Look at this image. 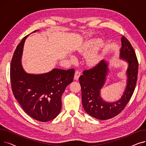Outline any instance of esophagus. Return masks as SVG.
Masks as SVG:
<instances>
[{"label":"esophagus","mask_w":146,"mask_h":146,"mask_svg":"<svg viewBox=\"0 0 146 146\" xmlns=\"http://www.w3.org/2000/svg\"><path fill=\"white\" fill-rule=\"evenodd\" d=\"M80 72H79L78 71H76L74 73V79L76 80H78L79 79V78L80 77Z\"/></svg>","instance_id":"34e87169"}]
</instances>
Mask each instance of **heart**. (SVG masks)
Wrapping results in <instances>:
<instances>
[{
	"label": "heart",
	"mask_w": 146,
	"mask_h": 146,
	"mask_svg": "<svg viewBox=\"0 0 146 146\" xmlns=\"http://www.w3.org/2000/svg\"><path fill=\"white\" fill-rule=\"evenodd\" d=\"M94 48V46L91 44H87L84 45L81 49V52L84 54H87L86 57V63L89 66H95L96 64L100 60V54H99L98 50H95L92 52ZM71 60H73L74 57L70 56Z\"/></svg>",
	"instance_id": "heart-1"
}]
</instances>
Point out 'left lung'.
Listing matches in <instances>:
<instances>
[{
  "mask_svg": "<svg viewBox=\"0 0 146 146\" xmlns=\"http://www.w3.org/2000/svg\"><path fill=\"white\" fill-rule=\"evenodd\" d=\"M121 41L119 58L127 63V68L126 85L119 99L110 102L101 96V90L110 72L108 61L103 60L94 68L84 71L79 79L83 108L89 115L98 119L106 120L117 116L124 109L135 88L139 68L135 52L125 36H122Z\"/></svg>",
  "mask_w": 146,
  "mask_h": 146,
  "instance_id": "8db88e82",
  "label": "left lung"
}]
</instances>
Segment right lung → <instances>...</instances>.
I'll list each match as a JSON object with an SVG mask.
<instances>
[{
	"label": "right lung",
	"mask_w": 146,
	"mask_h": 146,
	"mask_svg": "<svg viewBox=\"0 0 146 146\" xmlns=\"http://www.w3.org/2000/svg\"><path fill=\"white\" fill-rule=\"evenodd\" d=\"M30 34L23 38L13 54L10 70L12 89L15 98L28 115L37 121L47 122L60 112L61 96L73 82L74 71L53 68L41 74L25 72L21 60L25 40Z\"/></svg>",
	"instance_id": "1"
}]
</instances>
